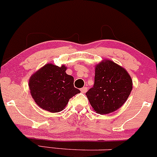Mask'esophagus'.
<instances>
[{"mask_svg":"<svg viewBox=\"0 0 157 157\" xmlns=\"http://www.w3.org/2000/svg\"><path fill=\"white\" fill-rule=\"evenodd\" d=\"M87 87H82V88L81 89V91H82V93H86L87 92Z\"/></svg>","mask_w":157,"mask_h":157,"instance_id":"34e87169","label":"esophagus"}]
</instances>
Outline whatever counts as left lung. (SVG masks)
<instances>
[{"mask_svg":"<svg viewBox=\"0 0 157 157\" xmlns=\"http://www.w3.org/2000/svg\"><path fill=\"white\" fill-rule=\"evenodd\" d=\"M132 89V80L124 67L110 60L95 66L94 87L86 93L94 112L107 114L120 109Z\"/></svg>","mask_w":157,"mask_h":157,"instance_id":"obj_1","label":"left lung"}]
</instances>
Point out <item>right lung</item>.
Instances as JSON below:
<instances>
[{"label":"right lung","instance_id":"1","mask_svg":"<svg viewBox=\"0 0 157 157\" xmlns=\"http://www.w3.org/2000/svg\"><path fill=\"white\" fill-rule=\"evenodd\" d=\"M67 67L47 63L31 75L29 88L32 98L43 110L52 113L65 109L70 99L80 90L74 87V78L66 73Z\"/></svg>","mask_w":157,"mask_h":157}]
</instances>
